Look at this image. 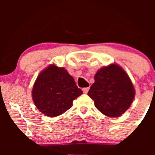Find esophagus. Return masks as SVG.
I'll list each match as a JSON object with an SVG mask.
<instances>
[{"label":"esophagus","mask_w":155,"mask_h":155,"mask_svg":"<svg viewBox=\"0 0 155 155\" xmlns=\"http://www.w3.org/2000/svg\"><path fill=\"white\" fill-rule=\"evenodd\" d=\"M89 90H90V87H85V88H83L82 90H83V92L84 93H87Z\"/></svg>","instance_id":"esophagus-1"}]
</instances>
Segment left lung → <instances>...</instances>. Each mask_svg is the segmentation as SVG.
Segmentation results:
<instances>
[{"instance_id":"8db88e82","label":"left lung","mask_w":155,"mask_h":155,"mask_svg":"<svg viewBox=\"0 0 155 155\" xmlns=\"http://www.w3.org/2000/svg\"><path fill=\"white\" fill-rule=\"evenodd\" d=\"M135 93L127 73L117 64H110L97 71L87 95L101 113L118 117L130 108Z\"/></svg>"}]
</instances>
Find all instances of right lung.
Wrapping results in <instances>:
<instances>
[{"instance_id": "add662e5", "label": "right lung", "mask_w": 155, "mask_h": 155, "mask_svg": "<svg viewBox=\"0 0 155 155\" xmlns=\"http://www.w3.org/2000/svg\"><path fill=\"white\" fill-rule=\"evenodd\" d=\"M82 93L67 70L51 64L37 77L32 97L35 106L41 113L55 117L71 108L73 101Z\"/></svg>"}]
</instances>
